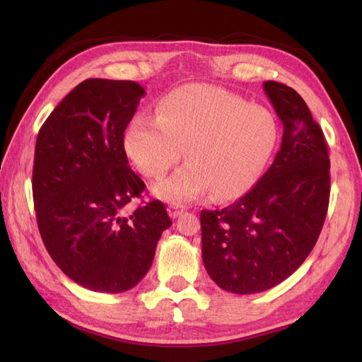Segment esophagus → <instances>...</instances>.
Listing matches in <instances>:
<instances>
[{"label":"esophagus","instance_id":"obj_1","mask_svg":"<svg viewBox=\"0 0 362 362\" xmlns=\"http://www.w3.org/2000/svg\"><path fill=\"white\" fill-rule=\"evenodd\" d=\"M183 210H185V205L171 204V205H169V209H168V213H169V216H171L173 219H175V218L180 216V214L183 213Z\"/></svg>","mask_w":362,"mask_h":362}]
</instances>
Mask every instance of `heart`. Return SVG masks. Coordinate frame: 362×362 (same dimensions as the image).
<instances>
[{
	"label": "heart",
	"instance_id": "1",
	"mask_svg": "<svg viewBox=\"0 0 362 362\" xmlns=\"http://www.w3.org/2000/svg\"><path fill=\"white\" fill-rule=\"evenodd\" d=\"M276 143L279 122L271 112L204 83L173 90L161 99L157 118L136 117L126 132L129 157L149 179L163 177L185 152L188 163L156 185V193L173 202L209 191L219 202L240 197L263 174Z\"/></svg>",
	"mask_w": 362,
	"mask_h": 362
}]
</instances>
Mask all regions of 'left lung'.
Instances as JSON below:
<instances>
[{
    "label": "left lung",
    "instance_id": "left-lung-1",
    "mask_svg": "<svg viewBox=\"0 0 362 362\" xmlns=\"http://www.w3.org/2000/svg\"><path fill=\"white\" fill-rule=\"evenodd\" d=\"M283 122L280 151L247 194L202 210V259L211 280L233 294H257L286 280L317 243L329 202L324 132L294 88L266 81Z\"/></svg>",
    "mask_w": 362,
    "mask_h": 362
}]
</instances>
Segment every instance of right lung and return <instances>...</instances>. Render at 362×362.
I'll use <instances>...</instances> for the list:
<instances>
[{
  "label": "right lung",
  "mask_w": 362,
  "mask_h": 362,
  "mask_svg": "<svg viewBox=\"0 0 362 362\" xmlns=\"http://www.w3.org/2000/svg\"><path fill=\"white\" fill-rule=\"evenodd\" d=\"M144 88L134 81L87 79L38 130L33 169L37 224L66 276L96 292L127 291L148 274L163 230L160 201L127 205L146 185L129 166L124 130Z\"/></svg>",
  "instance_id": "right-lung-1"
}]
</instances>
